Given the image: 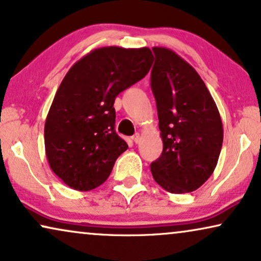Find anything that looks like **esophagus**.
Returning a JSON list of instances; mask_svg holds the SVG:
<instances>
[{
	"instance_id": "1",
	"label": "esophagus",
	"mask_w": 261,
	"mask_h": 261,
	"mask_svg": "<svg viewBox=\"0 0 261 261\" xmlns=\"http://www.w3.org/2000/svg\"><path fill=\"white\" fill-rule=\"evenodd\" d=\"M132 140H133L135 144H139V143H140V134H139V133H135V134L133 135V137H132Z\"/></svg>"
}]
</instances>
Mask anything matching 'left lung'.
Returning a JSON list of instances; mask_svg holds the SVG:
<instances>
[{
  "mask_svg": "<svg viewBox=\"0 0 261 261\" xmlns=\"http://www.w3.org/2000/svg\"><path fill=\"white\" fill-rule=\"evenodd\" d=\"M152 51L151 89L163 140L161 157L150 165L152 176L170 193L193 192L217 165L223 144L221 115L191 64L170 49L154 46Z\"/></svg>",
  "mask_w": 261,
  "mask_h": 261,
  "instance_id": "left-lung-1",
  "label": "left lung"
}]
</instances>
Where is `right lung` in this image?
Returning a JSON list of instances; mask_svg holds the SVG:
<instances>
[{"instance_id": "right-lung-1", "label": "right lung", "mask_w": 261, "mask_h": 261, "mask_svg": "<svg viewBox=\"0 0 261 261\" xmlns=\"http://www.w3.org/2000/svg\"><path fill=\"white\" fill-rule=\"evenodd\" d=\"M148 48L94 49L75 62L54 97L44 127L51 170L75 191L107 181L128 145L115 132L114 101L150 70Z\"/></svg>"}]
</instances>
